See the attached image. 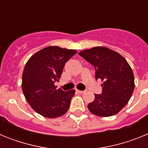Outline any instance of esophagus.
I'll use <instances>...</instances> for the list:
<instances>
[{
	"label": "esophagus",
	"instance_id": "obj_1",
	"mask_svg": "<svg viewBox=\"0 0 148 148\" xmlns=\"http://www.w3.org/2000/svg\"><path fill=\"white\" fill-rule=\"evenodd\" d=\"M76 92H78V93H79V94H82V93H84V92H85V91H84V90H76Z\"/></svg>",
	"mask_w": 148,
	"mask_h": 148
}]
</instances>
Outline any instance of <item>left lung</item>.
<instances>
[{"label": "left lung", "mask_w": 148, "mask_h": 148, "mask_svg": "<svg viewBox=\"0 0 148 148\" xmlns=\"http://www.w3.org/2000/svg\"><path fill=\"white\" fill-rule=\"evenodd\" d=\"M95 67V79L104 81L102 92L95 94L89 110L103 117L118 113L130 100L134 90L133 70L124 57L110 49L98 47L78 53Z\"/></svg>", "instance_id": "left-lung-1"}]
</instances>
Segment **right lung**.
Wrapping results in <instances>:
<instances>
[{
	"instance_id": "right-lung-1",
	"label": "right lung",
	"mask_w": 148,
	"mask_h": 148,
	"mask_svg": "<svg viewBox=\"0 0 148 148\" xmlns=\"http://www.w3.org/2000/svg\"><path fill=\"white\" fill-rule=\"evenodd\" d=\"M74 49L48 47L38 51L29 59L22 75V90L32 109L47 118L65 114L70 108L75 90L57 89L63 69L75 53Z\"/></svg>"
}]
</instances>
